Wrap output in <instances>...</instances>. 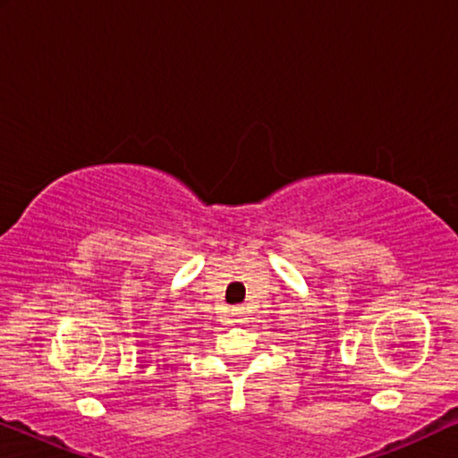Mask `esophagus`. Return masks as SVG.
I'll return each instance as SVG.
<instances>
[{
	"label": "esophagus",
	"mask_w": 458,
	"mask_h": 458,
	"mask_svg": "<svg viewBox=\"0 0 458 458\" xmlns=\"http://www.w3.org/2000/svg\"><path fill=\"white\" fill-rule=\"evenodd\" d=\"M235 321H237V315H235Z\"/></svg>",
	"instance_id": "esophagus-1"
}]
</instances>
